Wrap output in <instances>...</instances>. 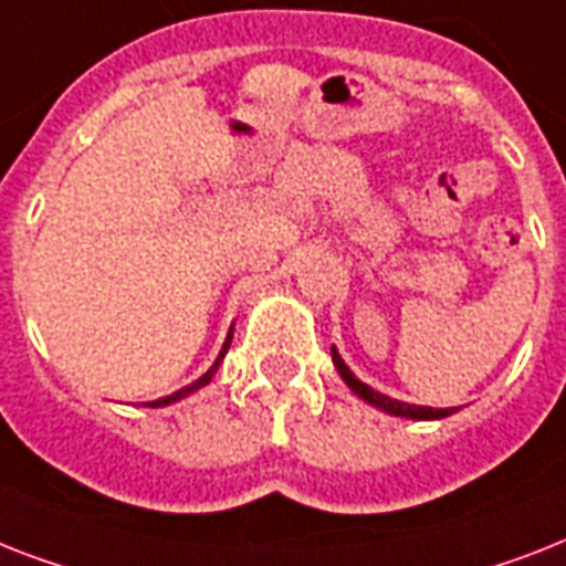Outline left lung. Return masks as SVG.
<instances>
[{
	"mask_svg": "<svg viewBox=\"0 0 566 566\" xmlns=\"http://www.w3.org/2000/svg\"><path fill=\"white\" fill-rule=\"evenodd\" d=\"M333 365H336V370L342 374V379H345L347 386L354 388L361 400H368L370 406H377V409L388 411V415H397V418H415V420H436V418H447V415H453V411H455V409H432V406L400 403V400H391V397L379 395V391H374V388L365 386L361 379L354 377V370L347 368L345 359L338 356L336 347H333Z\"/></svg>",
	"mask_w": 566,
	"mask_h": 566,
	"instance_id": "left-lung-1",
	"label": "left lung"
}]
</instances>
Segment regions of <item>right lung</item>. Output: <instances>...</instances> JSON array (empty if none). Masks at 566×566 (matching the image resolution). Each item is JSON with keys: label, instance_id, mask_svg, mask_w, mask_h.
<instances>
[{"label": "right lung", "instance_id": "add662e5", "mask_svg": "<svg viewBox=\"0 0 566 566\" xmlns=\"http://www.w3.org/2000/svg\"><path fill=\"white\" fill-rule=\"evenodd\" d=\"M228 347H230V333H228V342H224V347H221L219 359H216V365H212V368L207 370L205 377H201V379H196V382H192V386L180 388V391H175V395H169V397H160V400H155V403H148V406H151V409H157V406H169V403H175V400H180V397L192 395V391H196V388L207 386V382H210V379H212V374H216V370H219L221 359H224V354H228Z\"/></svg>", "mask_w": 566, "mask_h": 566}]
</instances>
